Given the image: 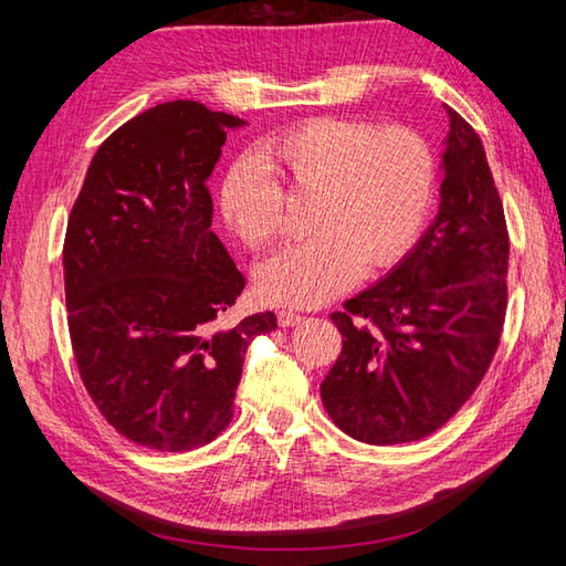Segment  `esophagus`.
<instances>
[{
    "mask_svg": "<svg viewBox=\"0 0 566 566\" xmlns=\"http://www.w3.org/2000/svg\"><path fill=\"white\" fill-rule=\"evenodd\" d=\"M276 321H280L282 328H290V326H298V323L304 321V316L296 314V311L284 308V311H280V314H276Z\"/></svg>",
    "mask_w": 566,
    "mask_h": 566,
    "instance_id": "1",
    "label": "esophagus"
}]
</instances>
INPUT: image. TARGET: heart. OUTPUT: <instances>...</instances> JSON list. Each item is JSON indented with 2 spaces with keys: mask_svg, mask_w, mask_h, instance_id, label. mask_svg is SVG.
Here are the masks:
<instances>
[{
  "mask_svg": "<svg viewBox=\"0 0 566 566\" xmlns=\"http://www.w3.org/2000/svg\"><path fill=\"white\" fill-rule=\"evenodd\" d=\"M314 197L316 233L262 262L258 294L274 306H321L369 270L406 255L423 226L438 179L430 143L413 128L371 130L347 118L311 122L268 138L258 158L235 160L221 182L226 226L252 250L284 228V191Z\"/></svg>",
  "mask_w": 566,
  "mask_h": 566,
  "instance_id": "obj_1",
  "label": "heart"
}]
</instances>
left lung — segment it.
<instances>
[{"mask_svg": "<svg viewBox=\"0 0 566 566\" xmlns=\"http://www.w3.org/2000/svg\"><path fill=\"white\" fill-rule=\"evenodd\" d=\"M444 112L436 219L331 316L345 340L321 399L335 426L367 444L420 440L448 423L484 379L506 318L503 203L482 138Z\"/></svg>", "mask_w": 566, "mask_h": 566, "instance_id": "8db88e82", "label": "left lung"}]
</instances>
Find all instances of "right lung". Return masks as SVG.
<instances>
[{"mask_svg":"<svg viewBox=\"0 0 566 566\" xmlns=\"http://www.w3.org/2000/svg\"><path fill=\"white\" fill-rule=\"evenodd\" d=\"M233 114L177 99L106 138L72 207L65 245L70 340L102 416L138 444L182 452L233 416L248 345L272 311L223 328L245 286L211 231L207 189Z\"/></svg>","mask_w":566,"mask_h":566,"instance_id":"obj_1","label":"right lung"}]
</instances>
